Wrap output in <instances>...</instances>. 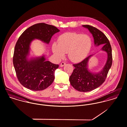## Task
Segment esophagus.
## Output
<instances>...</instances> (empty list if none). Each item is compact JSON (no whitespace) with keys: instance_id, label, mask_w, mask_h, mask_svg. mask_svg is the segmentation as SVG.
<instances>
[{"instance_id":"34e87169","label":"esophagus","mask_w":127,"mask_h":127,"mask_svg":"<svg viewBox=\"0 0 127 127\" xmlns=\"http://www.w3.org/2000/svg\"><path fill=\"white\" fill-rule=\"evenodd\" d=\"M65 65H66V63L64 62H62V63H61V64H60V67H63Z\"/></svg>"}]
</instances>
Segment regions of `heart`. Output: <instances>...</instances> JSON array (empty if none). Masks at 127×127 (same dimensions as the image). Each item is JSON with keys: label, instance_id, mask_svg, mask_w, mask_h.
<instances>
[{"label": "heart", "instance_id": "heart-1", "mask_svg": "<svg viewBox=\"0 0 127 127\" xmlns=\"http://www.w3.org/2000/svg\"><path fill=\"white\" fill-rule=\"evenodd\" d=\"M91 37L87 34L75 32L62 34L58 39V43L55 42L52 51L59 59H62L68 53V57L73 62H79L87 57L92 47Z\"/></svg>", "mask_w": 127, "mask_h": 127}]
</instances>
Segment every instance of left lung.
<instances>
[{
  "label": "left lung",
  "mask_w": 127,
  "mask_h": 127,
  "mask_svg": "<svg viewBox=\"0 0 127 127\" xmlns=\"http://www.w3.org/2000/svg\"><path fill=\"white\" fill-rule=\"evenodd\" d=\"M82 27L88 29L93 35L95 46L103 45L101 50L107 54L105 64L98 72H93L88 68L89 61L94 55L87 57L78 64L73 65L75 68L70 77V84L79 92H87L97 88L105 81L112 65V51L108 39L101 31L88 25H82Z\"/></svg>",
  "instance_id": "obj_1"
}]
</instances>
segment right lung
Masks as SVG:
<instances>
[{
  "mask_svg": "<svg viewBox=\"0 0 127 127\" xmlns=\"http://www.w3.org/2000/svg\"><path fill=\"white\" fill-rule=\"evenodd\" d=\"M59 31L53 25L38 23L26 30L18 39L14 48L13 64L18 80L27 89L41 91L53 82L55 72L59 65L47 61L45 55L30 57V47L35 39L49 44L54 34Z\"/></svg>",
  "mask_w": 127,
  "mask_h": 127,
  "instance_id": "right-lung-1",
  "label": "right lung"
}]
</instances>
